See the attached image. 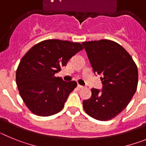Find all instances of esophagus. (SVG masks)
<instances>
[{
	"mask_svg": "<svg viewBox=\"0 0 146 146\" xmlns=\"http://www.w3.org/2000/svg\"><path fill=\"white\" fill-rule=\"evenodd\" d=\"M77 87L79 88H84V86H80V85H77Z\"/></svg>",
	"mask_w": 146,
	"mask_h": 146,
	"instance_id": "obj_1",
	"label": "esophagus"
}]
</instances>
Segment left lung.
<instances>
[{
    "label": "left lung",
    "instance_id": "1",
    "mask_svg": "<svg viewBox=\"0 0 146 146\" xmlns=\"http://www.w3.org/2000/svg\"><path fill=\"white\" fill-rule=\"evenodd\" d=\"M94 74L102 90L91 89V97L82 102L86 113L99 121H108L122 112L137 87L138 71L131 55L116 42L108 39L82 42Z\"/></svg>",
    "mask_w": 146,
    "mask_h": 146
}]
</instances>
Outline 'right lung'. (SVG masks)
<instances>
[{"mask_svg":"<svg viewBox=\"0 0 146 146\" xmlns=\"http://www.w3.org/2000/svg\"><path fill=\"white\" fill-rule=\"evenodd\" d=\"M82 49L80 43L48 39L34 45L23 56L16 82L23 102L33 114L50 116L63 109L77 82H65L55 74Z\"/></svg>","mask_w":146,"mask_h":146,"instance_id":"1","label":"right lung"}]
</instances>
